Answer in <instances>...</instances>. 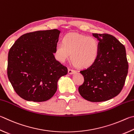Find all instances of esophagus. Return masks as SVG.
<instances>
[{
    "instance_id": "obj_1",
    "label": "esophagus",
    "mask_w": 134,
    "mask_h": 134,
    "mask_svg": "<svg viewBox=\"0 0 134 134\" xmlns=\"http://www.w3.org/2000/svg\"><path fill=\"white\" fill-rule=\"evenodd\" d=\"M68 72H69V74H72L75 73V72H76V71H75V70L69 69V70H68Z\"/></svg>"
}]
</instances>
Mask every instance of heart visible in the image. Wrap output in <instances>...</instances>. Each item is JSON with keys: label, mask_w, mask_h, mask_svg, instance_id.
Masks as SVG:
<instances>
[{"label": "heart", "mask_w": 134, "mask_h": 134, "mask_svg": "<svg viewBox=\"0 0 134 134\" xmlns=\"http://www.w3.org/2000/svg\"><path fill=\"white\" fill-rule=\"evenodd\" d=\"M99 48L98 42L95 38L71 33L63 37L62 43L57 44L55 53L61 61L65 60L71 54V60L75 65L86 68L96 62Z\"/></svg>", "instance_id": "obj_1"}]
</instances>
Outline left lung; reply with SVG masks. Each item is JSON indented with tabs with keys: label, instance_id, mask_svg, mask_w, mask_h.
<instances>
[{
	"label": "left lung",
	"instance_id": "8db88e82",
	"mask_svg": "<svg viewBox=\"0 0 134 134\" xmlns=\"http://www.w3.org/2000/svg\"><path fill=\"white\" fill-rule=\"evenodd\" d=\"M92 35L99 41V53L91 66L80 71L84 81L79 91L87 101H105L120 94L124 86L128 71L126 50L113 36Z\"/></svg>",
	"mask_w": 134,
	"mask_h": 134
}]
</instances>
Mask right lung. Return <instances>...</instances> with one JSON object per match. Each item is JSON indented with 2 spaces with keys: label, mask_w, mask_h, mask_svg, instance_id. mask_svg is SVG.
Returning <instances> with one entry per match:
<instances>
[{
  "label": "right lung",
  "mask_w": 134,
  "mask_h": 134,
  "mask_svg": "<svg viewBox=\"0 0 134 134\" xmlns=\"http://www.w3.org/2000/svg\"><path fill=\"white\" fill-rule=\"evenodd\" d=\"M60 31H36L21 36L8 53V76L14 91L29 101L50 99L57 89L66 67L55 60L54 53Z\"/></svg>",
  "instance_id": "1"
}]
</instances>
